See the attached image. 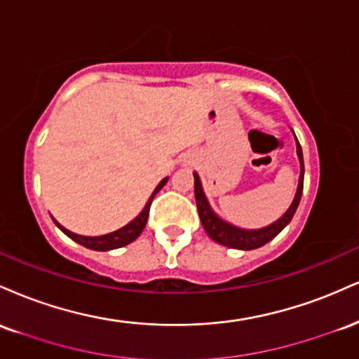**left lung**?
Masks as SVG:
<instances>
[{"mask_svg":"<svg viewBox=\"0 0 359 359\" xmlns=\"http://www.w3.org/2000/svg\"><path fill=\"white\" fill-rule=\"evenodd\" d=\"M292 133H294V130H292ZM295 145H297L300 175H299L297 192H295L294 201H292V204L288 205L287 211L282 214V217H278V219L271 222V224L263 226V228H258V229L238 228V226H234L231 222L222 219L221 216H217V214L214 212V209L211 208V204H209L208 197H205L203 184H201V177L197 175V172H194V194H196L197 211H199V217L204 226V231L208 233V236L211 238L212 241L234 250H245V251L257 250L259 246L266 245V243L273 240V238L277 236L283 228H285L288 222L292 221V217H294V214L299 208L300 197H302V191H304V156H302V148H300L297 137H295Z\"/></svg>","mask_w":359,"mask_h":359,"instance_id":"obj_1","label":"left lung"}]
</instances>
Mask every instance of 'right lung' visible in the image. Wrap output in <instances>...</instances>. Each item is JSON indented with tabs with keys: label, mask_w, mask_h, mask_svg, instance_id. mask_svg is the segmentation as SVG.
Here are the masks:
<instances>
[{
	"label": "right lung",
	"mask_w": 359,
	"mask_h": 359,
	"mask_svg": "<svg viewBox=\"0 0 359 359\" xmlns=\"http://www.w3.org/2000/svg\"><path fill=\"white\" fill-rule=\"evenodd\" d=\"M167 180H168V177L160 180V184L156 185L155 191L151 192L150 199L147 201L145 208L142 209V212H140L138 216L135 217V219H131L126 226H123V228H119L113 233L101 234V236H82V234H76V233L69 231V229H65L64 226L59 224V222L53 219V217H52V219H53V222H55V226L60 229L62 233L67 234L71 240L79 243V245H82V246H86V248L96 250V251H109V250L121 248V246H126V245H130V243H133L140 236V234H142L143 228H145V224L148 221V212H150L151 201H154V197L160 192V189H162L163 185L167 184Z\"/></svg>",
	"instance_id": "add662e5"
}]
</instances>
